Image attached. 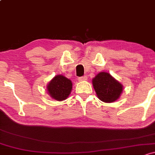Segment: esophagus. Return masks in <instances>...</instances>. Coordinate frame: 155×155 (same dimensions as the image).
<instances>
[{
    "label": "esophagus",
    "mask_w": 155,
    "mask_h": 155,
    "mask_svg": "<svg viewBox=\"0 0 155 155\" xmlns=\"http://www.w3.org/2000/svg\"><path fill=\"white\" fill-rule=\"evenodd\" d=\"M79 80L80 81H86V80H87V77H86V76H83V77H81V78H79Z\"/></svg>",
    "instance_id": "1"
}]
</instances>
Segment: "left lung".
Returning a JSON list of instances; mask_svg holds the SVG:
<instances>
[{
	"mask_svg": "<svg viewBox=\"0 0 155 155\" xmlns=\"http://www.w3.org/2000/svg\"><path fill=\"white\" fill-rule=\"evenodd\" d=\"M92 85L97 97L104 103H113L120 97L124 86L109 73L101 71L92 78Z\"/></svg>",
	"mask_w": 155,
	"mask_h": 155,
	"instance_id": "8db88e82",
	"label": "left lung"
}]
</instances>
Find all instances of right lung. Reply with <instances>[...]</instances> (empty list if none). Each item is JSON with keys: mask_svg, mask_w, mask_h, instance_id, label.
<instances>
[{"mask_svg": "<svg viewBox=\"0 0 155 155\" xmlns=\"http://www.w3.org/2000/svg\"><path fill=\"white\" fill-rule=\"evenodd\" d=\"M72 89L71 80L62 74L55 75L46 85L48 94L52 99L62 101L67 99Z\"/></svg>", "mask_w": 155, "mask_h": 155, "instance_id": "right-lung-1", "label": "right lung"}]
</instances>
